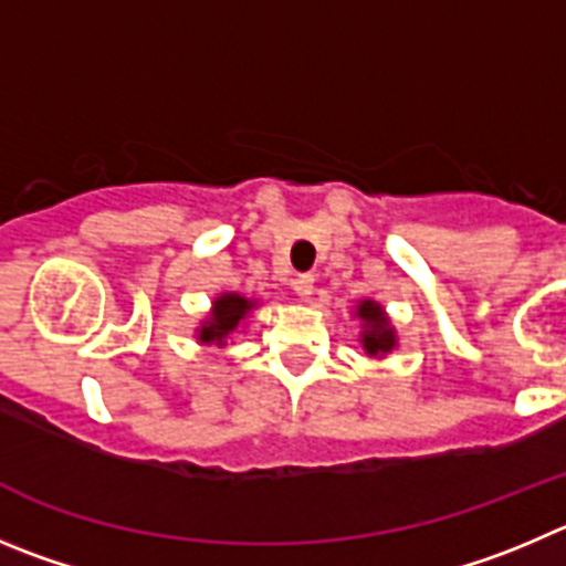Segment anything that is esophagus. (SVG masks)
<instances>
[{"label": "esophagus", "mask_w": 566, "mask_h": 566, "mask_svg": "<svg viewBox=\"0 0 566 566\" xmlns=\"http://www.w3.org/2000/svg\"><path fill=\"white\" fill-rule=\"evenodd\" d=\"M293 290H295V295H298V298L307 301L310 295H313V290H315V279L313 276L293 279Z\"/></svg>", "instance_id": "obj_1"}]
</instances>
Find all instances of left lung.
<instances>
[{"label": "left lung", "mask_w": 566, "mask_h": 566, "mask_svg": "<svg viewBox=\"0 0 566 566\" xmlns=\"http://www.w3.org/2000/svg\"><path fill=\"white\" fill-rule=\"evenodd\" d=\"M352 315L360 321V346L368 357H374V360H385V357L399 346L396 326L390 324L388 313H385V307L379 304V301L374 298L357 301Z\"/></svg>", "instance_id": "left-lung-1"}]
</instances>
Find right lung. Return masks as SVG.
<instances>
[{
	"instance_id": "obj_1",
	"label": "right lung",
	"mask_w": 566,
	"mask_h": 566,
	"mask_svg": "<svg viewBox=\"0 0 566 566\" xmlns=\"http://www.w3.org/2000/svg\"><path fill=\"white\" fill-rule=\"evenodd\" d=\"M259 307V298H248L242 293H220L211 301L206 318L195 326V337L200 346L223 348L240 329H245V321Z\"/></svg>"
}]
</instances>
